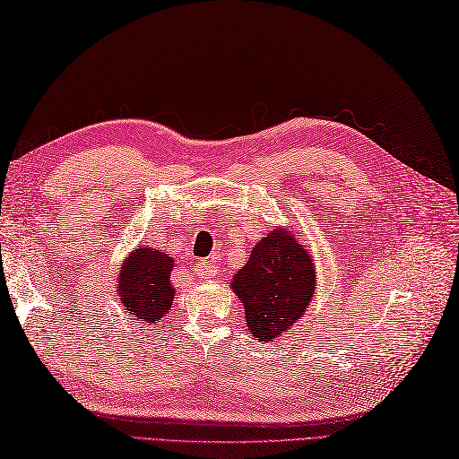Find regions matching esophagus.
I'll list each match as a JSON object with an SVG mask.
<instances>
[{
	"label": "esophagus",
	"instance_id": "esophagus-1",
	"mask_svg": "<svg viewBox=\"0 0 459 459\" xmlns=\"http://www.w3.org/2000/svg\"><path fill=\"white\" fill-rule=\"evenodd\" d=\"M195 272H197L199 276H212L217 274V266H214V262L211 260H201L197 266H195Z\"/></svg>",
	"mask_w": 459,
	"mask_h": 459
}]
</instances>
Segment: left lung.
I'll list each match as a JSON object with an SVG mask.
<instances>
[{
  "label": "left lung",
  "mask_w": 459,
  "mask_h": 459,
  "mask_svg": "<svg viewBox=\"0 0 459 459\" xmlns=\"http://www.w3.org/2000/svg\"><path fill=\"white\" fill-rule=\"evenodd\" d=\"M230 288L245 306L250 335L272 341L298 324L314 298V260L294 230L274 229L256 242Z\"/></svg>",
  "instance_id": "8db88e82"
}]
</instances>
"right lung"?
Masks as SVG:
<instances>
[{"mask_svg":"<svg viewBox=\"0 0 459 459\" xmlns=\"http://www.w3.org/2000/svg\"><path fill=\"white\" fill-rule=\"evenodd\" d=\"M175 260L150 247H138L118 272V301L142 324H160L173 306Z\"/></svg>","mask_w":459,"mask_h":459,"instance_id":"obj_1","label":"right lung"}]
</instances>
